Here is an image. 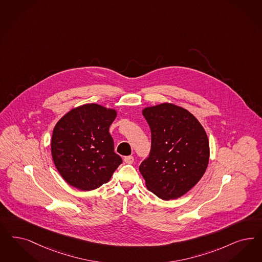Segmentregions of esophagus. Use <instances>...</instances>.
I'll list each match as a JSON object with an SVG mask.
<instances>
[{"instance_id":"34e87169","label":"esophagus","mask_w":262,"mask_h":262,"mask_svg":"<svg viewBox=\"0 0 262 262\" xmlns=\"http://www.w3.org/2000/svg\"><path fill=\"white\" fill-rule=\"evenodd\" d=\"M124 162L127 163V164H132V163L135 162V159H134L133 156H126V157L124 158Z\"/></svg>"}]
</instances>
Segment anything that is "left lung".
I'll use <instances>...</instances> for the list:
<instances>
[{"label":"left lung","mask_w":262,"mask_h":262,"mask_svg":"<svg viewBox=\"0 0 262 262\" xmlns=\"http://www.w3.org/2000/svg\"><path fill=\"white\" fill-rule=\"evenodd\" d=\"M151 128V151L139 171L147 189L163 200L178 199L194 187L206 171L207 135L190 111L173 103L142 110Z\"/></svg>","instance_id":"8db88e82"}]
</instances>
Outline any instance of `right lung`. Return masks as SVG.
Returning <instances> with one entry per match:
<instances>
[{"instance_id":"obj_1","label":"right lung","mask_w":262,"mask_h":262,"mask_svg":"<svg viewBox=\"0 0 262 262\" xmlns=\"http://www.w3.org/2000/svg\"><path fill=\"white\" fill-rule=\"evenodd\" d=\"M116 116L115 109L87 103L72 109L58 121L51 153L57 170L69 185L80 190L98 189L122 163L109 134Z\"/></svg>"}]
</instances>
